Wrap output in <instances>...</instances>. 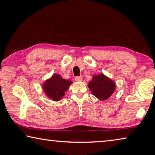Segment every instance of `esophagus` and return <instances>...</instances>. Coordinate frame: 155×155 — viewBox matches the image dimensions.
Wrapping results in <instances>:
<instances>
[{
	"instance_id": "esophagus-1",
	"label": "esophagus",
	"mask_w": 155,
	"mask_h": 155,
	"mask_svg": "<svg viewBox=\"0 0 155 155\" xmlns=\"http://www.w3.org/2000/svg\"><path fill=\"white\" fill-rule=\"evenodd\" d=\"M83 79V77H81V76H77V77H75V80L77 81H82Z\"/></svg>"
}]
</instances>
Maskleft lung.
I'll use <instances>...</instances> for the list:
<instances>
[{"instance_id":"8db88e82","label":"left lung","mask_w":155,"mask_h":155,"mask_svg":"<svg viewBox=\"0 0 155 155\" xmlns=\"http://www.w3.org/2000/svg\"><path fill=\"white\" fill-rule=\"evenodd\" d=\"M88 87L94 96L98 99L104 101L109 98L114 92L115 84L103 74L94 76L89 83Z\"/></svg>"}]
</instances>
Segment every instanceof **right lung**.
<instances>
[{
  "label": "right lung",
  "instance_id": "add662e5",
  "mask_svg": "<svg viewBox=\"0 0 155 155\" xmlns=\"http://www.w3.org/2000/svg\"><path fill=\"white\" fill-rule=\"evenodd\" d=\"M72 82L63 78L59 75L54 74L44 84L43 88L47 96L54 101H58L64 96Z\"/></svg>",
  "mask_w": 155,
  "mask_h": 155
}]
</instances>
